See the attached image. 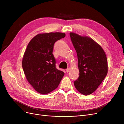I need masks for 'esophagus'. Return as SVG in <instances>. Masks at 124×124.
I'll return each mask as SVG.
<instances>
[{
  "instance_id": "34e87169",
  "label": "esophagus",
  "mask_w": 124,
  "mask_h": 124,
  "mask_svg": "<svg viewBox=\"0 0 124 124\" xmlns=\"http://www.w3.org/2000/svg\"><path fill=\"white\" fill-rule=\"evenodd\" d=\"M70 68H67L66 69V72L67 73H68L69 71H70Z\"/></svg>"
}]
</instances>
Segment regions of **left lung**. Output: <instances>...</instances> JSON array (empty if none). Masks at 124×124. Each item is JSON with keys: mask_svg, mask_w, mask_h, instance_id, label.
<instances>
[{"mask_svg": "<svg viewBox=\"0 0 124 124\" xmlns=\"http://www.w3.org/2000/svg\"><path fill=\"white\" fill-rule=\"evenodd\" d=\"M70 36L77 53L79 70L74 86L80 93L88 95L98 88L107 76V58L101 47L92 39L73 32H70Z\"/></svg>", "mask_w": 124, "mask_h": 124, "instance_id": "1", "label": "left lung"}]
</instances>
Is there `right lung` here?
Returning <instances> with one entry per match:
<instances>
[{"label": "right lung", "instance_id": "1", "mask_svg": "<svg viewBox=\"0 0 124 124\" xmlns=\"http://www.w3.org/2000/svg\"><path fill=\"white\" fill-rule=\"evenodd\" d=\"M65 37V34L61 32L38 34L31 40L24 52L22 67L26 78L41 94L55 89L64 75L56 68L52 53L55 43Z\"/></svg>", "mask_w": 124, "mask_h": 124}]
</instances>
